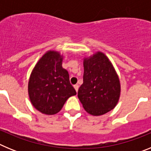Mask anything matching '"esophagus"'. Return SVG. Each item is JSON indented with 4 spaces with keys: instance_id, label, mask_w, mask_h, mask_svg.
Returning <instances> with one entry per match:
<instances>
[{
    "instance_id": "34e87169",
    "label": "esophagus",
    "mask_w": 151,
    "mask_h": 151,
    "mask_svg": "<svg viewBox=\"0 0 151 151\" xmlns=\"http://www.w3.org/2000/svg\"><path fill=\"white\" fill-rule=\"evenodd\" d=\"M74 88L76 89V91H78V85H74Z\"/></svg>"
}]
</instances>
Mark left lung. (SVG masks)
Returning <instances> with one entry per match:
<instances>
[{"mask_svg": "<svg viewBox=\"0 0 151 151\" xmlns=\"http://www.w3.org/2000/svg\"><path fill=\"white\" fill-rule=\"evenodd\" d=\"M119 94V80L107 57L98 52L85 59L83 84L78 91L84 109L93 116L103 115L115 107Z\"/></svg>", "mask_w": 151, "mask_h": 151, "instance_id": "8db88e82", "label": "left lung"}]
</instances>
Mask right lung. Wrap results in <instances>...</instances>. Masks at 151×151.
<instances>
[{
  "instance_id": "add662e5",
  "label": "right lung",
  "mask_w": 151,
  "mask_h": 151,
  "mask_svg": "<svg viewBox=\"0 0 151 151\" xmlns=\"http://www.w3.org/2000/svg\"><path fill=\"white\" fill-rule=\"evenodd\" d=\"M62 60L58 52L48 51L37 63L30 76L29 98L35 108L44 114L57 113L69 97L76 94L67 70L62 67Z\"/></svg>"
}]
</instances>
